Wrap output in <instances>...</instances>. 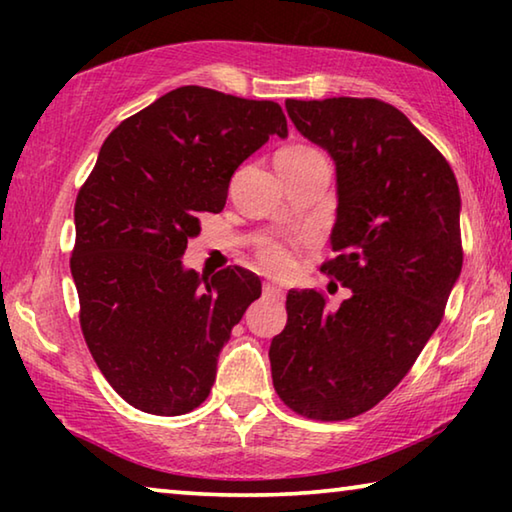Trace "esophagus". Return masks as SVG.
<instances>
[{"instance_id":"esophagus-1","label":"esophagus","mask_w":512,"mask_h":512,"mask_svg":"<svg viewBox=\"0 0 512 512\" xmlns=\"http://www.w3.org/2000/svg\"><path fill=\"white\" fill-rule=\"evenodd\" d=\"M264 296H266V298H273V300H282V298H284V291H282L280 287H275V284L266 282V284H264Z\"/></svg>"}]
</instances>
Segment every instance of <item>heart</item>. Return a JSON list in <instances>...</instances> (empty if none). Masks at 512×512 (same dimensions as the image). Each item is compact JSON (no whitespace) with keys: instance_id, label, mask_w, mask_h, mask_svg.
Masks as SVG:
<instances>
[{"instance_id":"1","label":"heart","mask_w":512,"mask_h":512,"mask_svg":"<svg viewBox=\"0 0 512 512\" xmlns=\"http://www.w3.org/2000/svg\"><path fill=\"white\" fill-rule=\"evenodd\" d=\"M311 155H318V151L309 149V146H287L277 153L275 162H302L311 158ZM259 262H262L271 273H289L293 266V257L291 250L282 244V241L268 239L264 244H259L257 248Z\"/></svg>"}]
</instances>
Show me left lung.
Here are the masks:
<instances>
[{
	"instance_id": "1",
	"label": "left lung",
	"mask_w": 512,
	"mask_h": 512,
	"mask_svg": "<svg viewBox=\"0 0 512 512\" xmlns=\"http://www.w3.org/2000/svg\"><path fill=\"white\" fill-rule=\"evenodd\" d=\"M293 126L336 164L334 257L352 291H289L271 341L280 400L311 420L366 413L400 384L436 332L461 275V194L454 171L404 112L379 99H287Z\"/></svg>"
}]
</instances>
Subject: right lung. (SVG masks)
<instances>
[{
    "label": "right lung",
    "instance_id": "1",
    "mask_svg": "<svg viewBox=\"0 0 512 512\" xmlns=\"http://www.w3.org/2000/svg\"><path fill=\"white\" fill-rule=\"evenodd\" d=\"M273 101L185 85L103 142L74 205L69 268L85 343L108 384L144 413L183 415L210 395L216 361L262 282L241 266L212 280L183 266L201 214H219L232 173L287 137Z\"/></svg>",
    "mask_w": 512,
    "mask_h": 512
}]
</instances>
